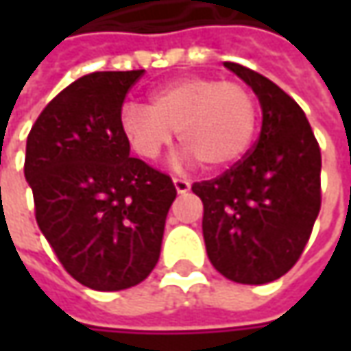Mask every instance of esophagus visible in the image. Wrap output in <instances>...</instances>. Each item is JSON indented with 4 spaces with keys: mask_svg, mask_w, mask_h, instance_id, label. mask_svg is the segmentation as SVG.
Masks as SVG:
<instances>
[{
    "mask_svg": "<svg viewBox=\"0 0 351 351\" xmlns=\"http://www.w3.org/2000/svg\"><path fill=\"white\" fill-rule=\"evenodd\" d=\"M173 185H176L178 193H187V191L191 189V182L182 180V178H173Z\"/></svg>",
    "mask_w": 351,
    "mask_h": 351,
    "instance_id": "esophagus-1",
    "label": "esophagus"
}]
</instances>
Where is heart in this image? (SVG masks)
Wrapping results in <instances>:
<instances>
[{
  "mask_svg": "<svg viewBox=\"0 0 351 351\" xmlns=\"http://www.w3.org/2000/svg\"><path fill=\"white\" fill-rule=\"evenodd\" d=\"M121 125L130 146L148 160L180 132L182 144L207 169H223L246 154L258 128V101L238 82L185 75L158 88L150 105L127 103Z\"/></svg>",
  "mask_w": 351,
  "mask_h": 351,
  "instance_id": "obj_1",
  "label": "heart"
}]
</instances>
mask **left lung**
Masks as SVG:
<instances>
[{
    "label": "left lung",
    "instance_id": "8db88e82",
    "mask_svg": "<svg viewBox=\"0 0 351 351\" xmlns=\"http://www.w3.org/2000/svg\"><path fill=\"white\" fill-rule=\"evenodd\" d=\"M262 105V132L223 176L193 183L203 201V238L219 274L263 285L301 258L320 210V148L304 111L262 74L224 62Z\"/></svg>",
    "mask_w": 351,
    "mask_h": 351
}]
</instances>
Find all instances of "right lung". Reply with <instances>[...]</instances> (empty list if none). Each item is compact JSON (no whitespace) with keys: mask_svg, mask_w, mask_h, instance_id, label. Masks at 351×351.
Returning a JSON list of instances; mask_svg holds the SVG:
<instances>
[{"mask_svg":"<svg viewBox=\"0 0 351 351\" xmlns=\"http://www.w3.org/2000/svg\"><path fill=\"white\" fill-rule=\"evenodd\" d=\"M144 70L82 75L27 138L34 217L64 269L95 291L138 285L160 258L171 178L130 156L121 109Z\"/></svg>","mask_w":351,"mask_h":351,"instance_id":"1","label":"right lung"}]
</instances>
